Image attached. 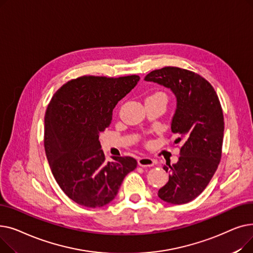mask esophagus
<instances>
[{
    "instance_id": "obj_1",
    "label": "esophagus",
    "mask_w": 253,
    "mask_h": 253,
    "mask_svg": "<svg viewBox=\"0 0 253 253\" xmlns=\"http://www.w3.org/2000/svg\"><path fill=\"white\" fill-rule=\"evenodd\" d=\"M155 162L152 158L149 157H141L138 159V165L141 167H152L154 166Z\"/></svg>"
}]
</instances>
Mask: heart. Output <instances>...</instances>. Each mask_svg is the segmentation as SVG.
Masks as SVG:
<instances>
[{"mask_svg":"<svg viewBox=\"0 0 253 253\" xmlns=\"http://www.w3.org/2000/svg\"><path fill=\"white\" fill-rule=\"evenodd\" d=\"M156 94H163V93H156Z\"/></svg>","mask_w":253,"mask_h":253,"instance_id":"1","label":"heart"}]
</instances>
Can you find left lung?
<instances>
[{
	"label": "left lung",
	"mask_w": 253,
	"mask_h": 253,
	"mask_svg": "<svg viewBox=\"0 0 253 253\" xmlns=\"http://www.w3.org/2000/svg\"><path fill=\"white\" fill-rule=\"evenodd\" d=\"M144 81L170 88L177 100L171 130L180 156L176 164L163 166L169 180L158 196L170 204L189 203L205 190L220 162L224 121L218 96L206 79L175 66L155 70Z\"/></svg>",
	"instance_id": "1"
}]
</instances>
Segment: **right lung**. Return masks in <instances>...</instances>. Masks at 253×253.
Here are the masks:
<instances>
[{
	"instance_id": "1",
	"label": "right lung",
	"mask_w": 253,
	"mask_h": 253,
	"mask_svg": "<svg viewBox=\"0 0 253 253\" xmlns=\"http://www.w3.org/2000/svg\"><path fill=\"white\" fill-rule=\"evenodd\" d=\"M139 79L82 76L63 84L48 104L46 157L60 189L79 205L95 208L110 203L124 177L137 166L132 157H113V162H105L98 138L110 126L118 101Z\"/></svg>"
}]
</instances>
